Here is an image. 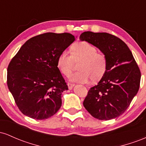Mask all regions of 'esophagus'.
Listing matches in <instances>:
<instances>
[{
    "label": "esophagus",
    "mask_w": 146,
    "mask_h": 146,
    "mask_svg": "<svg viewBox=\"0 0 146 146\" xmlns=\"http://www.w3.org/2000/svg\"><path fill=\"white\" fill-rule=\"evenodd\" d=\"M67 85H68V89H69V90H71L72 88H73V87L74 86V84H71V83H69V82L67 84Z\"/></svg>",
    "instance_id": "1"
}]
</instances>
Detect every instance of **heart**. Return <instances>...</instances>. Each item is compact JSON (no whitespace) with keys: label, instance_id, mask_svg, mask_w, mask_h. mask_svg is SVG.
Instances as JSON below:
<instances>
[{"label":"heart","instance_id":"b5f03b06","mask_svg":"<svg viewBox=\"0 0 146 146\" xmlns=\"http://www.w3.org/2000/svg\"><path fill=\"white\" fill-rule=\"evenodd\" d=\"M97 48L88 42H79L72 46L71 56L63 51L57 59V66L64 75L71 73L73 60H82L78 65L80 71L73 73L69 80L78 83H87L100 80L106 71L107 58L104 53L97 52Z\"/></svg>","mask_w":146,"mask_h":146}]
</instances>
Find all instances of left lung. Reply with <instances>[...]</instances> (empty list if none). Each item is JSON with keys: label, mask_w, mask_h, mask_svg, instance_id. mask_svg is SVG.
Masks as SVG:
<instances>
[{"label": "left lung", "mask_w": 146, "mask_h": 146, "mask_svg": "<svg viewBox=\"0 0 146 146\" xmlns=\"http://www.w3.org/2000/svg\"><path fill=\"white\" fill-rule=\"evenodd\" d=\"M80 39L94 45L107 58L106 71L88 90L84 106L98 119L118 117L128 108L140 86L141 72L132 52L124 42L108 33L85 31Z\"/></svg>", "instance_id": "1"}]
</instances>
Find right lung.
Segmentation results:
<instances>
[{"instance_id": "1", "label": "right lung", "mask_w": 146, "mask_h": 146, "mask_svg": "<svg viewBox=\"0 0 146 146\" xmlns=\"http://www.w3.org/2000/svg\"><path fill=\"white\" fill-rule=\"evenodd\" d=\"M68 33H45L30 38L7 68V83L19 110L35 119L54 115L68 86L57 66L62 51L75 41Z\"/></svg>"}]
</instances>
